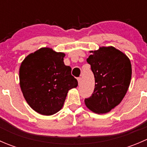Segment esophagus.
Segmentation results:
<instances>
[{
  "instance_id": "esophagus-1",
  "label": "esophagus",
  "mask_w": 147,
  "mask_h": 147,
  "mask_svg": "<svg viewBox=\"0 0 147 147\" xmlns=\"http://www.w3.org/2000/svg\"><path fill=\"white\" fill-rule=\"evenodd\" d=\"M78 83H79V84H80L81 82H82V78H78Z\"/></svg>"
}]
</instances>
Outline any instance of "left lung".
<instances>
[{
	"mask_svg": "<svg viewBox=\"0 0 147 147\" xmlns=\"http://www.w3.org/2000/svg\"><path fill=\"white\" fill-rule=\"evenodd\" d=\"M89 56L95 80L91 97L86 98V106L97 114L110 112L125 96L131 78V65L125 54L112 46L101 47Z\"/></svg>",
	"mask_w": 147,
	"mask_h": 147,
	"instance_id": "8db88e82",
	"label": "left lung"
}]
</instances>
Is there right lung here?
Returning <instances> with one entry per match:
<instances>
[{"label": "right lung", "instance_id": "right-lung-1", "mask_svg": "<svg viewBox=\"0 0 147 147\" xmlns=\"http://www.w3.org/2000/svg\"><path fill=\"white\" fill-rule=\"evenodd\" d=\"M65 56L50 47H42L28 55L20 65L22 92L30 107L40 115L59 112L68 91L78 85L71 67L64 64Z\"/></svg>", "mask_w": 147, "mask_h": 147}]
</instances>
